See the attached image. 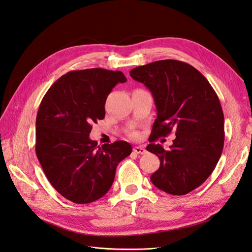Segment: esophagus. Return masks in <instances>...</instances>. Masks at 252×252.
Here are the masks:
<instances>
[{"label":"esophagus","mask_w":252,"mask_h":252,"mask_svg":"<svg viewBox=\"0 0 252 252\" xmlns=\"http://www.w3.org/2000/svg\"><path fill=\"white\" fill-rule=\"evenodd\" d=\"M133 152H134V154H138V155H144L145 152H146V150H145L141 146H136V147L133 148Z\"/></svg>","instance_id":"esophagus-1"}]
</instances>
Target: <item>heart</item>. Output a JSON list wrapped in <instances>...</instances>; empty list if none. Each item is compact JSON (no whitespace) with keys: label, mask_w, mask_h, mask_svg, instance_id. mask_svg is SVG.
<instances>
[{"label":"heart","mask_w":252,"mask_h":252,"mask_svg":"<svg viewBox=\"0 0 252 252\" xmlns=\"http://www.w3.org/2000/svg\"><path fill=\"white\" fill-rule=\"evenodd\" d=\"M132 136H135V134H132Z\"/></svg>","instance_id":"1"}]
</instances>
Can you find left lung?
<instances>
[{"instance_id":"obj_1","label":"left lung","mask_w":252,"mask_h":252,"mask_svg":"<svg viewBox=\"0 0 252 252\" xmlns=\"http://www.w3.org/2000/svg\"><path fill=\"white\" fill-rule=\"evenodd\" d=\"M130 77L151 91L157 106L146 148L161 162L151 174L152 184L173 195L187 194L208 179L222 155L224 114L219 96L199 70L177 60L135 67ZM172 130L176 139L170 150L152 143Z\"/></svg>"}]
</instances>
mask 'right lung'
<instances>
[{"instance_id":"1","label":"right lung","mask_w":252,"mask_h":252,"mask_svg":"<svg viewBox=\"0 0 252 252\" xmlns=\"http://www.w3.org/2000/svg\"><path fill=\"white\" fill-rule=\"evenodd\" d=\"M123 72L91 68L72 70L52 84L35 122V152L50 184L65 199L89 204L110 189L118 164L131 154L124 141L97 146L93 124L105 118V102Z\"/></svg>"}]
</instances>
